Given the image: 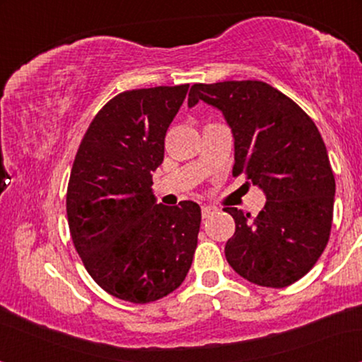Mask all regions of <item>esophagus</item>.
<instances>
[{"label": "esophagus", "instance_id": "1", "mask_svg": "<svg viewBox=\"0 0 362 362\" xmlns=\"http://www.w3.org/2000/svg\"><path fill=\"white\" fill-rule=\"evenodd\" d=\"M216 207L212 206H201V214H202V219H207V217H211L212 214H214Z\"/></svg>", "mask_w": 362, "mask_h": 362}]
</instances>
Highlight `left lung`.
I'll return each instance as SVG.
<instances>
[{"mask_svg": "<svg viewBox=\"0 0 362 362\" xmlns=\"http://www.w3.org/2000/svg\"><path fill=\"white\" fill-rule=\"evenodd\" d=\"M222 112L234 135V170L259 186L267 202L257 217L226 207L235 232L226 259L252 284L284 288L313 269L328 244L334 176L315 122L260 81L194 83L187 105Z\"/></svg>", "mask_w": 362, "mask_h": 362, "instance_id": "left-lung-1", "label": "left lung"}]
</instances>
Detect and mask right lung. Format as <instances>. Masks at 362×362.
Segmentation results:
<instances>
[{"label": "right lung", "instance_id": "add662e5", "mask_svg": "<svg viewBox=\"0 0 362 362\" xmlns=\"http://www.w3.org/2000/svg\"><path fill=\"white\" fill-rule=\"evenodd\" d=\"M187 88L118 93L88 125L72 165L66 204L74 247L107 293L132 303L175 291L197 247L201 207L156 204L151 189Z\"/></svg>", "mask_w": 362, "mask_h": 362}]
</instances>
